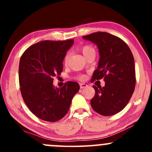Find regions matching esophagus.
Masks as SVG:
<instances>
[{"mask_svg":"<svg viewBox=\"0 0 152 152\" xmlns=\"http://www.w3.org/2000/svg\"><path fill=\"white\" fill-rule=\"evenodd\" d=\"M87 86V84H85V83H81L80 84V88L81 89H83V88H85V87H86Z\"/></svg>","mask_w":152,"mask_h":152,"instance_id":"obj_1","label":"esophagus"}]
</instances>
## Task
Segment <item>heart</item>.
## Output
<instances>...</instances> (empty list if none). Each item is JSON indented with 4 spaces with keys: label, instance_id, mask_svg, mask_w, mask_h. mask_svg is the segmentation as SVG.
Returning <instances> with one entry per match:
<instances>
[{
    "label": "heart",
    "instance_id": "1",
    "mask_svg": "<svg viewBox=\"0 0 152 152\" xmlns=\"http://www.w3.org/2000/svg\"><path fill=\"white\" fill-rule=\"evenodd\" d=\"M80 50L85 57L87 56V54H88V53H90V52L94 51V49H93L92 47L89 46V45H84V46H82L80 48ZM67 60H68V55H66L65 57V59H64V63L67 64ZM79 79H83V76H80V77H79Z\"/></svg>",
    "mask_w": 152,
    "mask_h": 152
}]
</instances>
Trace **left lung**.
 <instances>
[{
  "label": "left lung",
  "mask_w": 152,
  "mask_h": 152,
  "mask_svg": "<svg viewBox=\"0 0 152 152\" xmlns=\"http://www.w3.org/2000/svg\"><path fill=\"white\" fill-rule=\"evenodd\" d=\"M99 48V61L92 81L103 78L105 86H93L96 94L92 108L99 114L110 116L121 111L131 99L135 87L134 60L128 45L118 37L96 32L82 37Z\"/></svg>",
  "instance_id": "left-lung-1"
}]
</instances>
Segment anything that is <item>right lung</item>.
Wrapping results in <instances>:
<instances>
[{
  "label": "right lung",
  "mask_w": 152,
  "mask_h": 152,
  "mask_svg": "<svg viewBox=\"0 0 152 152\" xmlns=\"http://www.w3.org/2000/svg\"><path fill=\"white\" fill-rule=\"evenodd\" d=\"M73 44V39L42 41L26 49L20 58L21 95L31 112L43 121L62 118L80 88L74 82H67L62 88L53 85V78L63 70L62 62Z\"/></svg>",
  "instance_id": "1"
}]
</instances>
